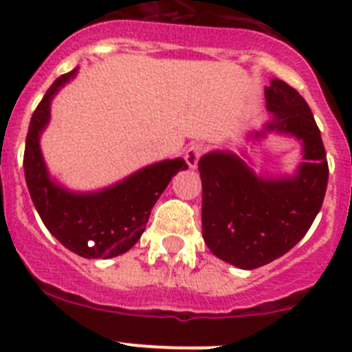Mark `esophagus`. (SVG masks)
Masks as SVG:
<instances>
[{
    "label": "esophagus",
    "mask_w": 352,
    "mask_h": 352,
    "mask_svg": "<svg viewBox=\"0 0 352 352\" xmlns=\"http://www.w3.org/2000/svg\"><path fill=\"white\" fill-rule=\"evenodd\" d=\"M203 151H204L203 144H197V142H194V144H190L188 148H186L185 160L190 169H195V167H197V162L199 158H201V155H203Z\"/></svg>",
    "instance_id": "1"
}]
</instances>
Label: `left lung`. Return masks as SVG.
Instances as JSON below:
<instances>
[{
  "mask_svg": "<svg viewBox=\"0 0 352 352\" xmlns=\"http://www.w3.org/2000/svg\"><path fill=\"white\" fill-rule=\"evenodd\" d=\"M272 120L248 138L291 135L303 160L292 176H261L234 151L199 160L203 182V238L219 259L254 270L287 254L307 234L322 206L328 160L321 132L303 96L280 79L264 88Z\"/></svg>",
  "mask_w": 352,
  "mask_h": 352,
  "instance_id": "obj_1",
  "label": "left lung"
}]
</instances>
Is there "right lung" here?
Instances as JSON below:
<instances>
[{
  "label": "right lung",
  "mask_w": 352,
  "mask_h": 352,
  "mask_svg": "<svg viewBox=\"0 0 352 352\" xmlns=\"http://www.w3.org/2000/svg\"><path fill=\"white\" fill-rule=\"evenodd\" d=\"M77 74L52 82L31 116L24 149V176L43 226L63 247L86 259H109L129 252L144 232L155 203L174 174L188 169L183 158L162 160L96 192H74L51 178L40 135L51 120L56 93Z\"/></svg>",
  "instance_id": "1"
}]
</instances>
